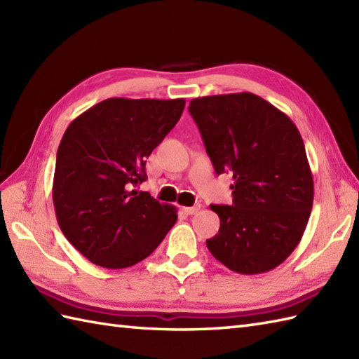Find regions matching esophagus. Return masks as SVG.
<instances>
[{
    "mask_svg": "<svg viewBox=\"0 0 359 359\" xmlns=\"http://www.w3.org/2000/svg\"><path fill=\"white\" fill-rule=\"evenodd\" d=\"M201 211V203H196L194 207H188L185 208V212H188V215H197V212Z\"/></svg>",
    "mask_w": 359,
    "mask_h": 359,
    "instance_id": "obj_1",
    "label": "esophagus"
}]
</instances>
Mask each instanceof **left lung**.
Segmentation results:
<instances>
[{
  "label": "left lung",
  "mask_w": 359,
  "mask_h": 359,
  "mask_svg": "<svg viewBox=\"0 0 359 359\" xmlns=\"http://www.w3.org/2000/svg\"><path fill=\"white\" fill-rule=\"evenodd\" d=\"M188 109L215 171L234 179L233 205H211L220 228L207 241L208 250L241 274L276 269L299 243L313 205L299 131L251 93L199 97Z\"/></svg>",
  "instance_id": "left-lung-1"
}]
</instances>
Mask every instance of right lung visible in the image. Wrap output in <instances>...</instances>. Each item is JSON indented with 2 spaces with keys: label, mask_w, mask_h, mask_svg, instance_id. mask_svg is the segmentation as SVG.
<instances>
[{
  "label": "right lung",
  "mask_w": 359,
  "mask_h": 359,
  "mask_svg": "<svg viewBox=\"0 0 359 359\" xmlns=\"http://www.w3.org/2000/svg\"><path fill=\"white\" fill-rule=\"evenodd\" d=\"M184 98H108L67 126L57 151L52 199L66 239L95 265L143 261L177 220V210L135 191L147 158L177 123Z\"/></svg>",
  "instance_id": "add662e5"
}]
</instances>
